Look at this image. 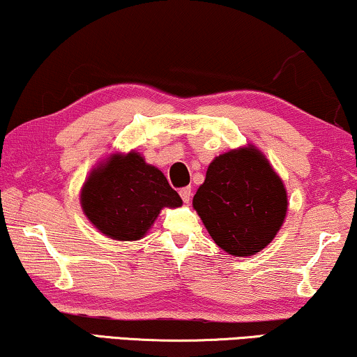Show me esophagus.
I'll return each mask as SVG.
<instances>
[{
	"label": "esophagus",
	"instance_id": "obj_1",
	"mask_svg": "<svg viewBox=\"0 0 357 357\" xmlns=\"http://www.w3.org/2000/svg\"><path fill=\"white\" fill-rule=\"evenodd\" d=\"M179 195H181V199L184 200V204H189L190 195H192V190H190V188H183V189H179Z\"/></svg>",
	"mask_w": 357,
	"mask_h": 357
}]
</instances>
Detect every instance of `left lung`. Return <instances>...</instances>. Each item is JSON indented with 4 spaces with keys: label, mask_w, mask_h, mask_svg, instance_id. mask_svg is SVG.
Returning a JSON list of instances; mask_svg holds the SVG:
<instances>
[{
    "label": "left lung",
    "mask_w": 357,
    "mask_h": 357,
    "mask_svg": "<svg viewBox=\"0 0 357 357\" xmlns=\"http://www.w3.org/2000/svg\"><path fill=\"white\" fill-rule=\"evenodd\" d=\"M192 205L217 245L248 257L272 243L286 217L288 195L267 158L244 147L210 163Z\"/></svg>",
    "instance_id": "1"
}]
</instances>
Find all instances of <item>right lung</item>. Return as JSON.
<instances>
[{"label": "right lung", "instance_id": "obj_1", "mask_svg": "<svg viewBox=\"0 0 357 357\" xmlns=\"http://www.w3.org/2000/svg\"><path fill=\"white\" fill-rule=\"evenodd\" d=\"M84 213L103 234L137 241L163 207H179V194L165 174L139 153L113 155L85 181L80 194Z\"/></svg>", "mask_w": 357, "mask_h": 357}]
</instances>
